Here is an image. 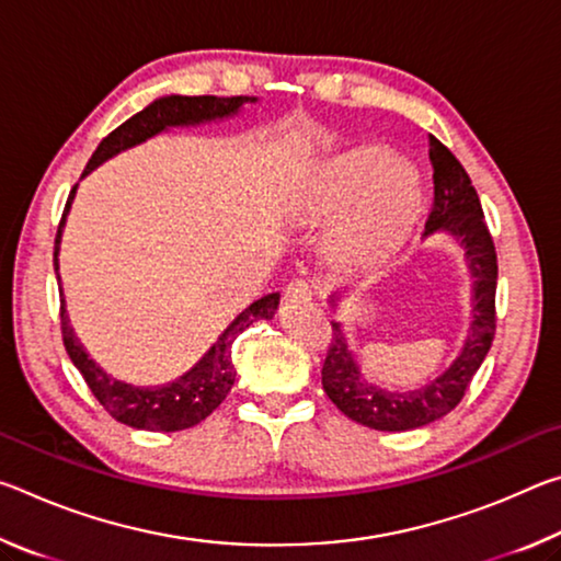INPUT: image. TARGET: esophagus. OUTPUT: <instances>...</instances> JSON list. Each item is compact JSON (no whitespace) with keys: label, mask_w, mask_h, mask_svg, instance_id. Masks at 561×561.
Here are the masks:
<instances>
[{"label":"esophagus","mask_w":561,"mask_h":561,"mask_svg":"<svg viewBox=\"0 0 561 561\" xmlns=\"http://www.w3.org/2000/svg\"><path fill=\"white\" fill-rule=\"evenodd\" d=\"M284 297H287L289 304H307L314 297V287L307 279H294L287 284V289H284Z\"/></svg>","instance_id":"esophagus-1"}]
</instances>
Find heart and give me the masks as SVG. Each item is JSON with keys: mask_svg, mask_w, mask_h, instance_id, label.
I'll return each instance as SVG.
<instances>
[{"mask_svg": "<svg viewBox=\"0 0 561 561\" xmlns=\"http://www.w3.org/2000/svg\"><path fill=\"white\" fill-rule=\"evenodd\" d=\"M350 210L339 225L336 250L356 264H376L391 254L421 210V183L388 150L364 146L329 158L294 197L299 222H324Z\"/></svg>", "mask_w": 561, "mask_h": 561, "instance_id": "obj_1", "label": "heart"}]
</instances>
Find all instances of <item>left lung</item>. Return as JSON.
I'll list each match as a JSON object with an SVG mask.
<instances>
[{
	"instance_id": "8db88e82",
	"label": "left lung",
	"mask_w": 561,
	"mask_h": 561,
	"mask_svg": "<svg viewBox=\"0 0 561 561\" xmlns=\"http://www.w3.org/2000/svg\"><path fill=\"white\" fill-rule=\"evenodd\" d=\"M428 144L433 165V207L428 220H425L423 237L448 232L462 244L465 260H468L474 279L472 324L460 356L453 360L448 371L428 386L415 388V391H388V388L366 381L346 344L341 324L331 321L334 336H331L324 368H321V383L341 413L374 431H413L448 415L462 401L472 376L478 374L492 346V339H495L497 254L485 225V215H482L480 197L474 193L470 175L465 173L460 160L435 136H431Z\"/></svg>"
}]
</instances>
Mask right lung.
I'll list each match as a JSON object with an SVG mask.
<instances>
[{"label":"right lung","instance_id":"obj_1","mask_svg":"<svg viewBox=\"0 0 561 561\" xmlns=\"http://www.w3.org/2000/svg\"><path fill=\"white\" fill-rule=\"evenodd\" d=\"M257 99L250 96H230V99H217V96H163L150 103L136 116H130L126 123H121L116 130H111L106 138L101 140L96 153L91 156L83 175H89L93 168H99L103 160L113 158L121 150L133 148L144 140L158 136L160 130L173 128V126H197V123H210L234 116L244 103H254ZM76 195V185L71 190L69 201H66L59 232H56L54 244V272H59V244L61 232L66 222V213H69L71 201ZM59 279V274H56ZM61 291V289H59ZM279 294H267V297L250 304L240 317H237L230 327L222 331V336L217 339V344L197 360V364L183 374L178 381L168 386H130L123 383L118 378H111L96 360L89 358L87 348L79 339H76L73 329L69 324V314H66L64 297H61V336L66 354L73 360V366L79 368L83 381L91 388V393L96 396V401L106 408L111 417L130 425V428L140 431H163L175 433L193 428L201 421H205L217 405H220L230 388L234 383V364H232V344L242 331L254 324L257 319H272L277 311Z\"/></svg>","mask_w":561,"mask_h":561}]
</instances>
